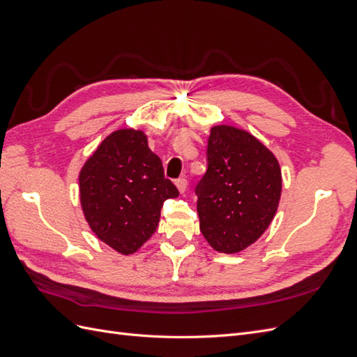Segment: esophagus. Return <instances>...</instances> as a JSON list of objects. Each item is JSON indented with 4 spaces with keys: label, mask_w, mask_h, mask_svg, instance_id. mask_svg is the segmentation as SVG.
<instances>
[{
    "label": "esophagus",
    "mask_w": 357,
    "mask_h": 357,
    "mask_svg": "<svg viewBox=\"0 0 357 357\" xmlns=\"http://www.w3.org/2000/svg\"><path fill=\"white\" fill-rule=\"evenodd\" d=\"M176 186H177V189H178L180 193H185L186 189H188V180L183 178V177L178 178V180H176Z\"/></svg>",
    "instance_id": "1"
}]
</instances>
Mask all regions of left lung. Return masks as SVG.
Returning a JSON list of instances; mask_svg holds the SVG:
<instances>
[{
    "label": "left lung",
    "instance_id": "obj_1",
    "mask_svg": "<svg viewBox=\"0 0 357 357\" xmlns=\"http://www.w3.org/2000/svg\"><path fill=\"white\" fill-rule=\"evenodd\" d=\"M207 162L195 189L201 232L214 250L238 253L273 222L282 169L256 137L229 125L211 128Z\"/></svg>",
    "mask_w": 357,
    "mask_h": 357
}]
</instances>
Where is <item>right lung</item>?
<instances>
[{"mask_svg":"<svg viewBox=\"0 0 357 357\" xmlns=\"http://www.w3.org/2000/svg\"><path fill=\"white\" fill-rule=\"evenodd\" d=\"M86 222L98 238L132 255L158 228L160 208L178 197L142 129H117L84 162L79 176Z\"/></svg>","mask_w":357,"mask_h":357,"instance_id":"1","label":"right lung"}]
</instances>
